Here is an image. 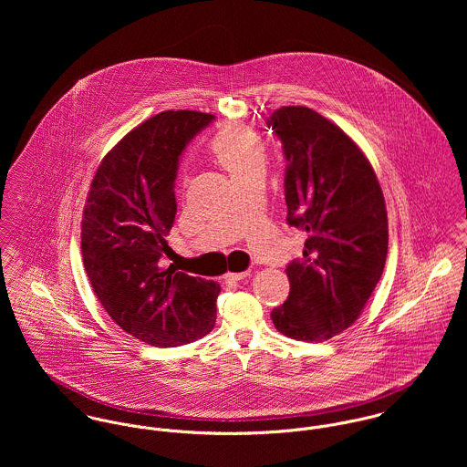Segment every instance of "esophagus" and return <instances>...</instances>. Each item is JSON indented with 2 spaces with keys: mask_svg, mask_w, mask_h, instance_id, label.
<instances>
[{
  "mask_svg": "<svg viewBox=\"0 0 467 467\" xmlns=\"http://www.w3.org/2000/svg\"><path fill=\"white\" fill-rule=\"evenodd\" d=\"M246 276H250V271H241V273H226V278H230V280H244Z\"/></svg>",
  "mask_w": 467,
  "mask_h": 467,
  "instance_id": "esophagus-1",
  "label": "esophagus"
}]
</instances>
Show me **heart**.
Here are the masks:
<instances>
[{
	"mask_svg": "<svg viewBox=\"0 0 467 467\" xmlns=\"http://www.w3.org/2000/svg\"><path fill=\"white\" fill-rule=\"evenodd\" d=\"M210 152L234 182L265 172L266 167V145L263 138L243 124H228L219 130L210 141Z\"/></svg>",
	"mask_w": 467,
	"mask_h": 467,
	"instance_id": "heart-1",
	"label": "heart"
}]
</instances>
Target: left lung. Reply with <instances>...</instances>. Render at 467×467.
Returning <instances> with one entry per match:
<instances>
[{
    "instance_id": "obj_1",
    "label": "left lung",
    "mask_w": 467,
    "mask_h": 467,
    "mask_svg": "<svg viewBox=\"0 0 467 467\" xmlns=\"http://www.w3.org/2000/svg\"><path fill=\"white\" fill-rule=\"evenodd\" d=\"M266 124L287 160V224L307 232L304 259L285 267L289 296L271 320L287 337L324 341L358 320L383 275L385 198L361 149L320 113L285 106Z\"/></svg>"
}]
</instances>
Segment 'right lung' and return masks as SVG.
I'll use <instances>...</instances> for the list:
<instances>
[{"label":"right lung","instance_id":"1","mask_svg":"<svg viewBox=\"0 0 467 467\" xmlns=\"http://www.w3.org/2000/svg\"><path fill=\"white\" fill-rule=\"evenodd\" d=\"M215 117L163 111L102 160L84 208L80 248L89 284L113 322L152 347H178L213 329V280L161 266L176 215L180 158Z\"/></svg>","mask_w":467,"mask_h":467}]
</instances>
